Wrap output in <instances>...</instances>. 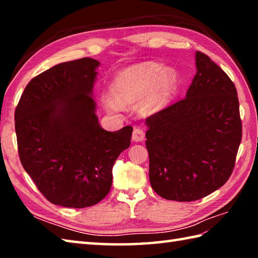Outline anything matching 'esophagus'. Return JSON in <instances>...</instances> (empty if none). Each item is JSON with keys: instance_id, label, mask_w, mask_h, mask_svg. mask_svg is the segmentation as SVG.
Masks as SVG:
<instances>
[{"instance_id": "esophagus-1", "label": "esophagus", "mask_w": 258, "mask_h": 258, "mask_svg": "<svg viewBox=\"0 0 258 258\" xmlns=\"http://www.w3.org/2000/svg\"><path fill=\"white\" fill-rule=\"evenodd\" d=\"M132 140L134 142H142L144 140V132L143 130L140 128V127H136L133 131V134H132Z\"/></svg>"}]
</instances>
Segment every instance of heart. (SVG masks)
Here are the masks:
<instances>
[{
  "label": "heart",
  "instance_id": "obj_1",
  "mask_svg": "<svg viewBox=\"0 0 258 258\" xmlns=\"http://www.w3.org/2000/svg\"><path fill=\"white\" fill-rule=\"evenodd\" d=\"M176 74L171 69H164L156 63H145L131 67L119 72L111 85L112 96L118 105H126L149 95L145 111L154 112L165 104L176 86ZM106 106L115 109V104L107 100Z\"/></svg>",
  "mask_w": 258,
  "mask_h": 258
}]
</instances>
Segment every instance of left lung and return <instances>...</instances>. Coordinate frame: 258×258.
<instances>
[{
	"instance_id": "1",
	"label": "left lung",
	"mask_w": 258,
	"mask_h": 258,
	"mask_svg": "<svg viewBox=\"0 0 258 258\" xmlns=\"http://www.w3.org/2000/svg\"><path fill=\"white\" fill-rule=\"evenodd\" d=\"M186 96L145 120L152 188L169 201L201 200L227 182L242 140L237 91L206 54Z\"/></svg>"
}]
</instances>
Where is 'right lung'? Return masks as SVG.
<instances>
[{"label": "right lung", "instance_id": "add662e5", "mask_svg": "<svg viewBox=\"0 0 258 258\" xmlns=\"http://www.w3.org/2000/svg\"><path fill=\"white\" fill-rule=\"evenodd\" d=\"M100 62L84 57L57 64L26 85L15 109L22 165L52 204H97L112 186V168L128 149L133 127L102 128L93 86Z\"/></svg>", "mask_w": 258, "mask_h": 258}]
</instances>
